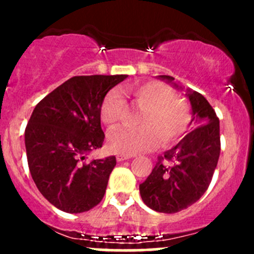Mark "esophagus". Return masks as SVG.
Listing matches in <instances>:
<instances>
[{
  "instance_id": "esophagus-1",
  "label": "esophagus",
  "mask_w": 254,
  "mask_h": 254,
  "mask_svg": "<svg viewBox=\"0 0 254 254\" xmlns=\"http://www.w3.org/2000/svg\"><path fill=\"white\" fill-rule=\"evenodd\" d=\"M131 157H132L131 155H125V153H119V155L117 156V161H118V162H122V161L129 160V158H131Z\"/></svg>"
}]
</instances>
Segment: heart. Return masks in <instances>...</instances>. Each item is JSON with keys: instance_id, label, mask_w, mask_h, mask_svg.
Returning a JSON list of instances; mask_svg holds the SVG:
<instances>
[{"instance_id": "1", "label": "heart", "mask_w": 254, "mask_h": 254, "mask_svg": "<svg viewBox=\"0 0 254 254\" xmlns=\"http://www.w3.org/2000/svg\"><path fill=\"white\" fill-rule=\"evenodd\" d=\"M143 112L139 119L141 127H120L109 136V147L125 155H134L155 147L158 142L171 146L181 140L190 125V109L177 98L176 92L160 81H148L127 88ZM125 109L124 99L118 91H111L101 106V120L108 127L120 122Z\"/></svg>"}]
</instances>
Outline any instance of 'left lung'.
<instances>
[{"instance_id": "obj_1", "label": "left lung", "mask_w": 254, "mask_h": 254, "mask_svg": "<svg viewBox=\"0 0 254 254\" xmlns=\"http://www.w3.org/2000/svg\"><path fill=\"white\" fill-rule=\"evenodd\" d=\"M168 82L172 76H161ZM196 127L173 148L158 156L152 172L140 184L143 203L150 209L173 214L201 198L212 179L220 156V123L205 97L187 92Z\"/></svg>"}]
</instances>
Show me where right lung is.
Listing matches in <instances>:
<instances>
[{
    "label": "right lung",
    "mask_w": 254,
    "mask_h": 254,
    "mask_svg": "<svg viewBox=\"0 0 254 254\" xmlns=\"http://www.w3.org/2000/svg\"><path fill=\"white\" fill-rule=\"evenodd\" d=\"M127 75L75 76L42 99L25 127L30 175L49 203L70 214L98 205L106 193L115 156L84 162L102 147L101 106Z\"/></svg>",
    "instance_id": "1"
}]
</instances>
